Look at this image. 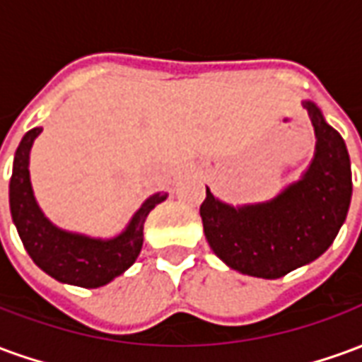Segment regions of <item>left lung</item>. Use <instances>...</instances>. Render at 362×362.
<instances>
[{
	"instance_id": "obj_1",
	"label": "left lung",
	"mask_w": 362,
	"mask_h": 362,
	"mask_svg": "<svg viewBox=\"0 0 362 362\" xmlns=\"http://www.w3.org/2000/svg\"><path fill=\"white\" fill-rule=\"evenodd\" d=\"M316 132V155L303 180L258 205L230 207L205 192L199 207L211 250L236 272L277 279L332 246L351 204V163L343 137L304 103Z\"/></svg>"
}]
</instances>
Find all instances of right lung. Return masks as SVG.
<instances>
[{
	"instance_id": "right-lung-1",
	"label": "right lung",
	"mask_w": 362,
	"mask_h": 362,
	"mask_svg": "<svg viewBox=\"0 0 362 362\" xmlns=\"http://www.w3.org/2000/svg\"><path fill=\"white\" fill-rule=\"evenodd\" d=\"M40 132L42 127L27 132L15 153L13 176L9 182L13 223L19 230L28 256L42 272L62 283L77 287H103L122 275L137 259L143 246V223L155 205L165 202L166 194L158 192L151 196L129 221L126 230L110 240L71 235L54 227L36 205L28 176V153Z\"/></svg>"
}]
</instances>
